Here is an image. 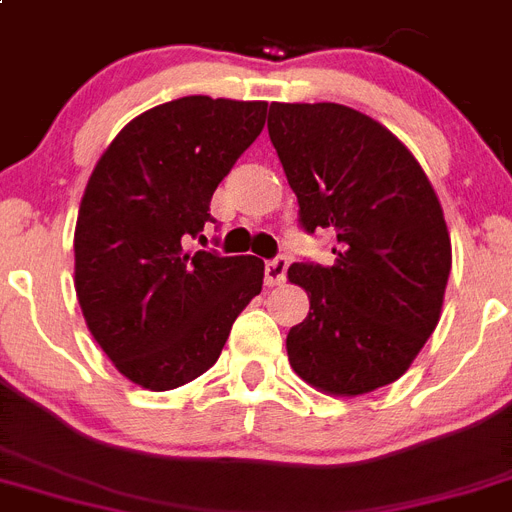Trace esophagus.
<instances>
[{
	"label": "esophagus",
	"instance_id": "obj_1",
	"mask_svg": "<svg viewBox=\"0 0 512 512\" xmlns=\"http://www.w3.org/2000/svg\"><path fill=\"white\" fill-rule=\"evenodd\" d=\"M286 270H289V260L286 257H276L265 263V283L268 286H281L286 281Z\"/></svg>",
	"mask_w": 512,
	"mask_h": 512
}]
</instances>
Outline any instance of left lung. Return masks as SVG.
Instances as JSON below:
<instances>
[{
	"instance_id": "1",
	"label": "left lung",
	"mask_w": 512,
	"mask_h": 512,
	"mask_svg": "<svg viewBox=\"0 0 512 512\" xmlns=\"http://www.w3.org/2000/svg\"><path fill=\"white\" fill-rule=\"evenodd\" d=\"M270 143L307 234H336V263H294L309 315L286 336L294 372L362 395L411 367L437 328L450 234L427 174L380 122L341 103H270Z\"/></svg>"
}]
</instances>
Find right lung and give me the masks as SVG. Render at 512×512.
Returning <instances> with one entry per match:
<instances>
[{"mask_svg": "<svg viewBox=\"0 0 512 512\" xmlns=\"http://www.w3.org/2000/svg\"><path fill=\"white\" fill-rule=\"evenodd\" d=\"M265 101L184 96L132 119L98 158L75 226V291L114 367L145 390L208 372L263 291V260L190 252L210 197L265 127Z\"/></svg>", "mask_w": 512, "mask_h": 512, "instance_id": "obj_1", "label": "right lung"}]
</instances>
